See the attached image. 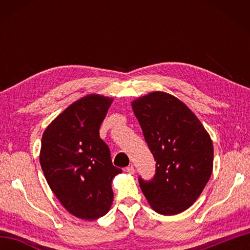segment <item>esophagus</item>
<instances>
[{
  "instance_id": "34e87169",
  "label": "esophagus",
  "mask_w": 250,
  "mask_h": 250,
  "mask_svg": "<svg viewBox=\"0 0 250 250\" xmlns=\"http://www.w3.org/2000/svg\"><path fill=\"white\" fill-rule=\"evenodd\" d=\"M125 171L129 173V174H134V167L133 166H129L128 167H125Z\"/></svg>"
}]
</instances>
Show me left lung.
<instances>
[{"label": "left lung", "mask_w": 250, "mask_h": 250, "mask_svg": "<svg viewBox=\"0 0 250 250\" xmlns=\"http://www.w3.org/2000/svg\"><path fill=\"white\" fill-rule=\"evenodd\" d=\"M132 110L156 161L153 180L139 177L151 208L176 215L193 205L213 172V142L184 103L164 91H152L132 103Z\"/></svg>", "instance_id": "obj_1"}]
</instances>
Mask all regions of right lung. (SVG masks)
Instances as JSON below:
<instances>
[{"instance_id":"right-lung-1","label":"right lung","mask_w":250,"mask_h":250,"mask_svg":"<svg viewBox=\"0 0 250 250\" xmlns=\"http://www.w3.org/2000/svg\"><path fill=\"white\" fill-rule=\"evenodd\" d=\"M113 98L90 94L55 118L42 137L40 162L50 189L74 216L94 221L113 202L111 182L122 171L112 166L99 135Z\"/></svg>"}]
</instances>
